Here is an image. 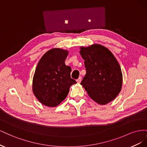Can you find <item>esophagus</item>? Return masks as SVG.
Instances as JSON below:
<instances>
[{
	"label": "esophagus",
	"mask_w": 147,
	"mask_h": 147,
	"mask_svg": "<svg viewBox=\"0 0 147 147\" xmlns=\"http://www.w3.org/2000/svg\"><path fill=\"white\" fill-rule=\"evenodd\" d=\"M81 81H82V77H79L77 80V83H80L81 82Z\"/></svg>",
	"instance_id": "34e87169"
}]
</instances>
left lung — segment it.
<instances>
[{"instance_id":"1","label":"left lung","mask_w":147,"mask_h":147,"mask_svg":"<svg viewBox=\"0 0 147 147\" xmlns=\"http://www.w3.org/2000/svg\"><path fill=\"white\" fill-rule=\"evenodd\" d=\"M80 53L86 70L80 84L88 96L100 105L113 100L121 90L123 75L112 53L100 44H92L81 47Z\"/></svg>"}]
</instances>
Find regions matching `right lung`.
I'll use <instances>...</instances> for the list:
<instances>
[{
  "label": "right lung",
  "instance_id": "add662e5",
  "mask_svg": "<svg viewBox=\"0 0 147 147\" xmlns=\"http://www.w3.org/2000/svg\"><path fill=\"white\" fill-rule=\"evenodd\" d=\"M69 51L53 48L43 55L35 69L32 81L34 96L43 105L54 107L67 96L76 81L70 78L71 67L65 64Z\"/></svg>",
  "mask_w": 147,
  "mask_h": 147
}]
</instances>
